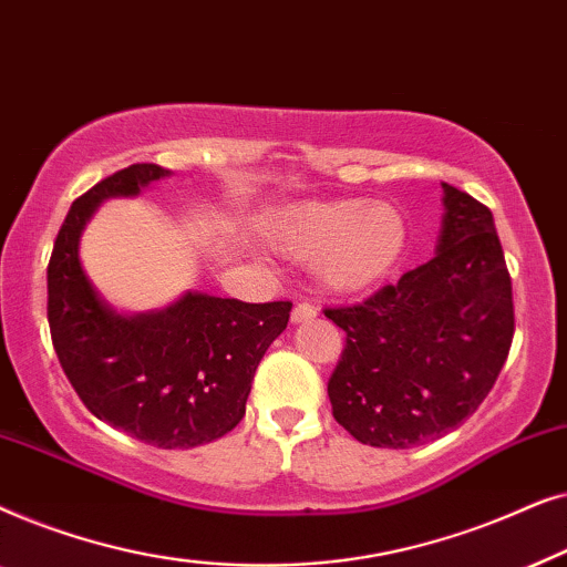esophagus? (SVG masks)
<instances>
[{"label": "esophagus", "mask_w": 567, "mask_h": 567, "mask_svg": "<svg viewBox=\"0 0 567 567\" xmlns=\"http://www.w3.org/2000/svg\"><path fill=\"white\" fill-rule=\"evenodd\" d=\"M312 317H317V309L309 305V301H299V305L291 309V322H307L312 320Z\"/></svg>", "instance_id": "1"}]
</instances>
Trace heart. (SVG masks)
Returning <instances> with one entry per match:
<instances>
[{"mask_svg": "<svg viewBox=\"0 0 567 567\" xmlns=\"http://www.w3.org/2000/svg\"><path fill=\"white\" fill-rule=\"evenodd\" d=\"M274 239L291 258L317 260L330 289L361 291L398 268L408 247V224L390 204L332 200L289 208Z\"/></svg>", "mask_w": 567, "mask_h": 567, "instance_id": "heart-1", "label": "heart"}]
</instances>
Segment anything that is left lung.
I'll use <instances>...</instances> for the list:
<instances>
[{"label":"left lung","instance_id":"8db88e82","mask_svg":"<svg viewBox=\"0 0 567 567\" xmlns=\"http://www.w3.org/2000/svg\"><path fill=\"white\" fill-rule=\"evenodd\" d=\"M444 185L436 255L367 301L328 307L346 348L328 382L355 441L410 449L454 431L493 390L514 340V293L491 208Z\"/></svg>","mask_w":567,"mask_h":567}]
</instances>
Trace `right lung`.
<instances>
[{
  "mask_svg": "<svg viewBox=\"0 0 567 567\" xmlns=\"http://www.w3.org/2000/svg\"><path fill=\"white\" fill-rule=\"evenodd\" d=\"M167 175L142 162L74 200L49 260V324L61 369L92 415L157 449H193L243 421L255 369L286 330L291 301L188 291L162 312L126 317L100 299L80 262L84 224L105 198L136 196Z\"/></svg>",
  "mask_w": 567,
  "mask_h": 567,
  "instance_id": "add662e5",
  "label": "right lung"
}]
</instances>
